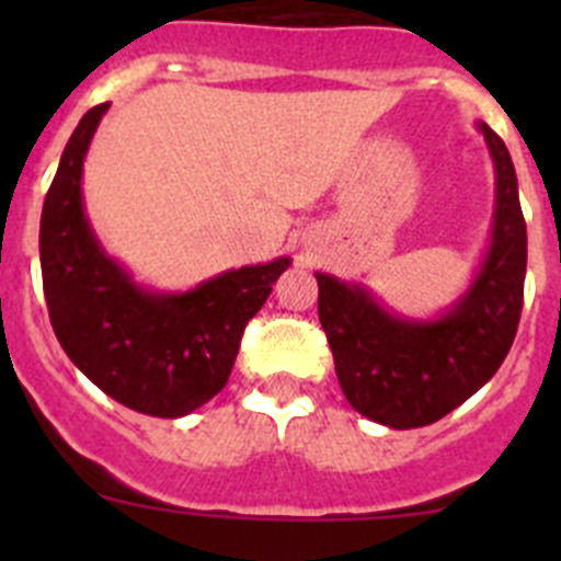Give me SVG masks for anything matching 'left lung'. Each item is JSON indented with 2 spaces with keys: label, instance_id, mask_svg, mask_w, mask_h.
Returning a JSON list of instances; mask_svg holds the SVG:
<instances>
[{
  "label": "left lung",
  "instance_id": "8db88e82",
  "mask_svg": "<svg viewBox=\"0 0 561 561\" xmlns=\"http://www.w3.org/2000/svg\"><path fill=\"white\" fill-rule=\"evenodd\" d=\"M494 162V225L472 285L432 320L382 307L369 287L317 271V314L339 386L369 421L421 428L478 393L502 366L524 307L526 222L511 151L478 122Z\"/></svg>",
  "mask_w": 561,
  "mask_h": 561
}]
</instances>
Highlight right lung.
Returning <instances> with one entry per match:
<instances>
[{
    "instance_id": "add662e5",
    "label": "right lung",
    "mask_w": 561,
    "mask_h": 561,
    "mask_svg": "<svg viewBox=\"0 0 561 561\" xmlns=\"http://www.w3.org/2000/svg\"><path fill=\"white\" fill-rule=\"evenodd\" d=\"M107 107L83 113L45 195V304L67 358L103 393L144 415L184 417L225 388L247 322L293 260L225 271L184 293L138 285L105 252L83 208V160Z\"/></svg>"
}]
</instances>
